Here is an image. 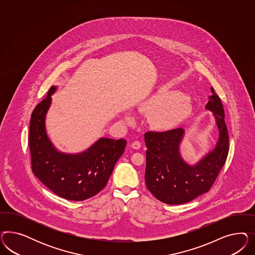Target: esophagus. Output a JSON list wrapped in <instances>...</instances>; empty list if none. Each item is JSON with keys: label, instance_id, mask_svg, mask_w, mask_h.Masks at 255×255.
I'll return each mask as SVG.
<instances>
[{"label": "esophagus", "instance_id": "1", "mask_svg": "<svg viewBox=\"0 0 255 255\" xmlns=\"http://www.w3.org/2000/svg\"><path fill=\"white\" fill-rule=\"evenodd\" d=\"M131 147L133 148V149H139L140 147H141V143L139 142V141H133L132 143H131Z\"/></svg>", "mask_w": 255, "mask_h": 255}]
</instances>
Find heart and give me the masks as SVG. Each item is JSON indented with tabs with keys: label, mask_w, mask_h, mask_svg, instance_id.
I'll return each mask as SVG.
<instances>
[{
	"label": "heart",
	"mask_w": 255,
	"mask_h": 255,
	"mask_svg": "<svg viewBox=\"0 0 255 255\" xmlns=\"http://www.w3.org/2000/svg\"><path fill=\"white\" fill-rule=\"evenodd\" d=\"M191 98L175 90L160 89L140 104V110L150 115V122L156 128L167 130L182 123L192 111ZM131 114L125 116L126 122H131Z\"/></svg>",
	"instance_id": "heart-1"
}]
</instances>
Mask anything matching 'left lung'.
<instances>
[{
  "instance_id": "8db88e82",
  "label": "left lung",
  "mask_w": 255,
  "mask_h": 255,
  "mask_svg": "<svg viewBox=\"0 0 255 255\" xmlns=\"http://www.w3.org/2000/svg\"><path fill=\"white\" fill-rule=\"evenodd\" d=\"M206 109L214 117L219 139L216 146L194 164L182 158L180 144L185 135L182 128L145 133L146 173L148 191L168 205L185 204L208 193L213 185L229 151V136L220 97L211 88Z\"/></svg>"
}]
</instances>
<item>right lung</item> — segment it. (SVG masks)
<instances>
[{
    "label": "right lung",
    "mask_w": 255,
    "mask_h": 255,
    "mask_svg": "<svg viewBox=\"0 0 255 255\" xmlns=\"http://www.w3.org/2000/svg\"><path fill=\"white\" fill-rule=\"evenodd\" d=\"M57 87L52 86L31 117L29 147L31 168L39 180L55 194L71 201L93 197L107 185L126 147L125 139L101 137L79 153L57 149L46 133V117Z\"/></svg>",
    "instance_id": "1"
}]
</instances>
